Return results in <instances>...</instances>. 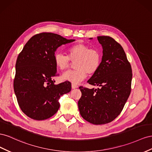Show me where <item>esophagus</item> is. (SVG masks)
<instances>
[{"label":"esophagus","mask_w":152,"mask_h":152,"mask_svg":"<svg viewBox=\"0 0 152 152\" xmlns=\"http://www.w3.org/2000/svg\"><path fill=\"white\" fill-rule=\"evenodd\" d=\"M78 87V86H77V85L76 84H74V83H72V89H75V88H76Z\"/></svg>","instance_id":"34e87169"}]
</instances>
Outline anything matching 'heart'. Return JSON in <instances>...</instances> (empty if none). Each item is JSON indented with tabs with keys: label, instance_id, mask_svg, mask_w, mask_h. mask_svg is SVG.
<instances>
[{
	"label": "heart",
	"instance_id": "b5f03b06",
	"mask_svg": "<svg viewBox=\"0 0 152 152\" xmlns=\"http://www.w3.org/2000/svg\"><path fill=\"white\" fill-rule=\"evenodd\" d=\"M67 56L56 52L53 60L56 67L60 70L66 69L69 61L76 60L75 63V70L67 71L63 73L62 79L77 84L86 77V74L92 75L100 67L102 62V54L96 49H91L88 45L78 43L69 47Z\"/></svg>",
	"mask_w": 152,
	"mask_h": 152
}]
</instances>
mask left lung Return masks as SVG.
<instances>
[{
    "instance_id": "obj_1",
    "label": "left lung",
    "mask_w": 152,
    "mask_h": 152,
    "mask_svg": "<svg viewBox=\"0 0 152 152\" xmlns=\"http://www.w3.org/2000/svg\"><path fill=\"white\" fill-rule=\"evenodd\" d=\"M97 40L102 48V62L87 82L100 87L89 89L80 86L82 95L77 104L85 120L102 125L112 122L122 112L131 94L132 74L119 43L109 36H98Z\"/></svg>"
}]
</instances>
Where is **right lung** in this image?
Wrapping results in <instances>:
<instances>
[{
  "instance_id": "1",
  "label": "right lung",
  "mask_w": 152,
  "mask_h": 152,
  "mask_svg": "<svg viewBox=\"0 0 152 152\" xmlns=\"http://www.w3.org/2000/svg\"><path fill=\"white\" fill-rule=\"evenodd\" d=\"M75 41L53 33H41L30 38L19 54L14 90L21 111L30 118H50L59 109L60 97L71 90L69 81L55 84L57 73L53 56L58 47Z\"/></svg>"
}]
</instances>
